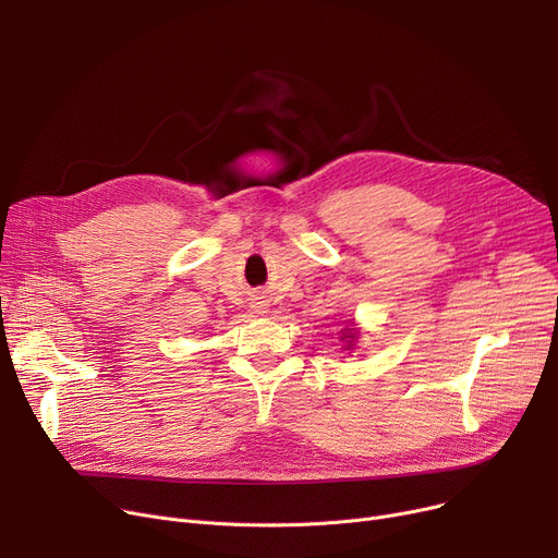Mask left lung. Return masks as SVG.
Returning <instances> with one entry per match:
<instances>
[{
  "label": "left lung",
  "mask_w": 558,
  "mask_h": 558,
  "mask_svg": "<svg viewBox=\"0 0 558 558\" xmlns=\"http://www.w3.org/2000/svg\"><path fill=\"white\" fill-rule=\"evenodd\" d=\"M350 326H353V324H350ZM355 339H357V328H343L341 330V341H345V350L355 345Z\"/></svg>",
  "instance_id": "left-lung-1"
}]
</instances>
